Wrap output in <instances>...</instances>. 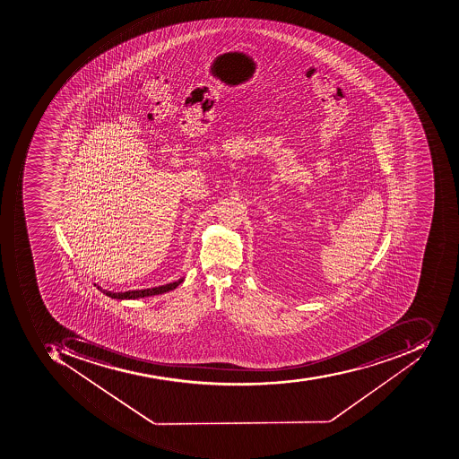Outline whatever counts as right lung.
Returning <instances> with one entry per match:
<instances>
[{
    "label": "right lung",
    "instance_id": "right-lung-1",
    "mask_svg": "<svg viewBox=\"0 0 459 459\" xmlns=\"http://www.w3.org/2000/svg\"><path fill=\"white\" fill-rule=\"evenodd\" d=\"M184 278L178 279V281H171V283H166V285L156 286V288L140 289V290H128V291H110L106 289H101V286H98L99 290L103 291L106 296L111 299H117V300H134V299L149 298V296H156V294L168 293V291L174 290L180 285Z\"/></svg>",
    "mask_w": 459,
    "mask_h": 459
}]
</instances>
